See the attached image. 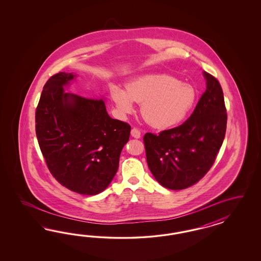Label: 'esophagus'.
Masks as SVG:
<instances>
[{
	"instance_id": "esophagus-1",
	"label": "esophagus",
	"mask_w": 261,
	"mask_h": 261,
	"mask_svg": "<svg viewBox=\"0 0 261 261\" xmlns=\"http://www.w3.org/2000/svg\"><path fill=\"white\" fill-rule=\"evenodd\" d=\"M131 136L135 138V139H140L141 138V132L138 128H133L131 130Z\"/></svg>"
}]
</instances>
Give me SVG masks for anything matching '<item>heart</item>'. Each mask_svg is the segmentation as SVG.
I'll list each match as a JSON object with an SVG mask.
<instances>
[{
    "label": "heart",
    "instance_id": "b5f03b06",
    "mask_svg": "<svg viewBox=\"0 0 261 261\" xmlns=\"http://www.w3.org/2000/svg\"><path fill=\"white\" fill-rule=\"evenodd\" d=\"M111 97L120 115L134 111L141 104V115L150 126L166 129L180 123L196 102L197 93L190 84L166 73H148L127 83L110 87Z\"/></svg>",
    "mask_w": 261,
    "mask_h": 261
}]
</instances>
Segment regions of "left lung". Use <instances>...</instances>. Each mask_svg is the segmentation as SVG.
<instances>
[{"mask_svg":"<svg viewBox=\"0 0 261 261\" xmlns=\"http://www.w3.org/2000/svg\"><path fill=\"white\" fill-rule=\"evenodd\" d=\"M205 93L182 125L143 137L151 173L166 189L181 190L199 182L211 169L222 146L227 111L218 80L203 71Z\"/></svg>","mask_w":261,"mask_h":261,"instance_id":"8db88e82","label":"left lung"}]
</instances>
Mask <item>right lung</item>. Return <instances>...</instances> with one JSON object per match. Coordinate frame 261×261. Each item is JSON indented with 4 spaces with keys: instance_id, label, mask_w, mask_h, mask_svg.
<instances>
[{
    "instance_id": "right-lung-1",
    "label": "right lung",
    "mask_w": 261,
    "mask_h": 261,
    "mask_svg": "<svg viewBox=\"0 0 261 261\" xmlns=\"http://www.w3.org/2000/svg\"><path fill=\"white\" fill-rule=\"evenodd\" d=\"M75 75L59 72L43 88L35 130L47 168L71 191L95 195L110 185L131 126L108 115L103 99L66 93Z\"/></svg>"
}]
</instances>
